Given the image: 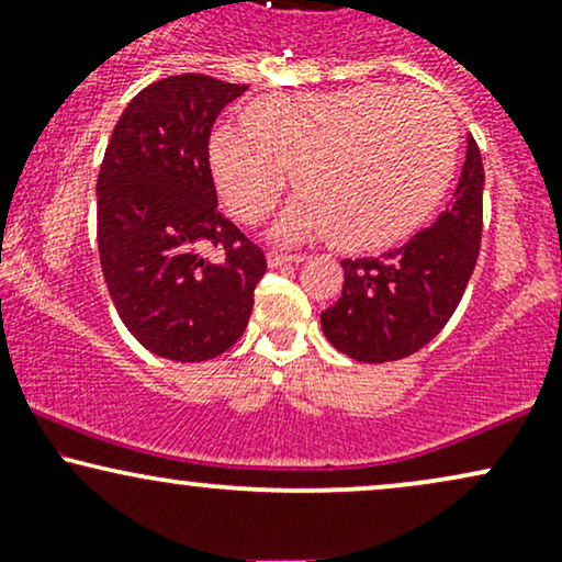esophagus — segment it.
Masks as SVG:
<instances>
[{"label": "esophagus", "instance_id": "34e87169", "mask_svg": "<svg viewBox=\"0 0 562 562\" xmlns=\"http://www.w3.org/2000/svg\"><path fill=\"white\" fill-rule=\"evenodd\" d=\"M299 261H303L301 254H277V250L269 254V267H285V263H299Z\"/></svg>", "mask_w": 562, "mask_h": 562}]
</instances>
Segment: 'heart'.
<instances>
[{
  "label": "heart",
  "instance_id": "b5f03b06",
  "mask_svg": "<svg viewBox=\"0 0 562 562\" xmlns=\"http://www.w3.org/2000/svg\"><path fill=\"white\" fill-rule=\"evenodd\" d=\"M245 128L211 134V169L243 222L272 214L293 169L301 195L282 216L285 237L327 232L348 250L398 243L434 214L457 166L454 115L430 92L359 83L322 94H267Z\"/></svg>",
  "mask_w": 562,
  "mask_h": 562
}]
</instances>
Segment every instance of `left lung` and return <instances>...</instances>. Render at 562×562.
<instances>
[{"label":"left lung","mask_w":562,"mask_h":562,"mask_svg":"<svg viewBox=\"0 0 562 562\" xmlns=\"http://www.w3.org/2000/svg\"><path fill=\"white\" fill-rule=\"evenodd\" d=\"M483 164L473 137L454 200L434 227L380 259H346L344 290L322 312L325 338L357 362H396L420 351L460 306L481 250Z\"/></svg>","instance_id":"obj_1"}]
</instances>
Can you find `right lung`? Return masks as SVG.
Instances as JSON below:
<instances>
[{
	"instance_id": "add662e5",
	"label": "right lung",
	"mask_w": 562,
	"mask_h": 562,
	"mask_svg": "<svg viewBox=\"0 0 562 562\" xmlns=\"http://www.w3.org/2000/svg\"><path fill=\"white\" fill-rule=\"evenodd\" d=\"M245 83L182 74L126 105L97 177V248L128 333L173 362H205L240 338L267 256L218 211L209 139ZM214 247L224 262L207 259Z\"/></svg>"
}]
</instances>
